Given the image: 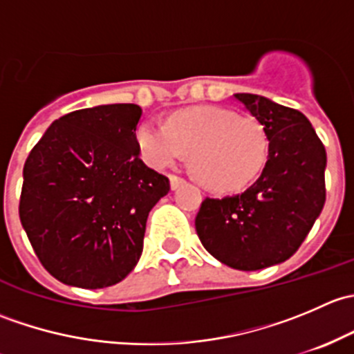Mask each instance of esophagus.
<instances>
[{
  "instance_id": "esophagus-1",
  "label": "esophagus",
  "mask_w": 354,
  "mask_h": 354,
  "mask_svg": "<svg viewBox=\"0 0 354 354\" xmlns=\"http://www.w3.org/2000/svg\"><path fill=\"white\" fill-rule=\"evenodd\" d=\"M169 183H171V188H173V190H176V188H180L181 185H185V178L176 176V174H171Z\"/></svg>"
}]
</instances>
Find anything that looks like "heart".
I'll return each instance as SVG.
<instances>
[{
	"instance_id": "obj_1",
	"label": "heart",
	"mask_w": 354,
	"mask_h": 354,
	"mask_svg": "<svg viewBox=\"0 0 354 354\" xmlns=\"http://www.w3.org/2000/svg\"><path fill=\"white\" fill-rule=\"evenodd\" d=\"M145 160L156 167L178 162L192 152L197 176L214 190H238L263 167L269 140L255 118L234 111L198 106L173 114L169 124L145 120L137 128Z\"/></svg>"
}]
</instances>
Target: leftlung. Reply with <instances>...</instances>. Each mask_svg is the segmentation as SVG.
I'll use <instances>...</instances> for the list:
<instances>
[{
  "label": "left lung",
  "instance_id": "obj_1",
  "mask_svg": "<svg viewBox=\"0 0 354 354\" xmlns=\"http://www.w3.org/2000/svg\"><path fill=\"white\" fill-rule=\"evenodd\" d=\"M269 140L262 174L238 195L207 197L195 217L203 248L224 266L259 270L288 260L326 203V147L299 111L234 94Z\"/></svg>",
  "mask_w": 354,
  "mask_h": 354
}]
</instances>
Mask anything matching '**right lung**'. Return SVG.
<instances>
[{
    "mask_svg": "<svg viewBox=\"0 0 354 354\" xmlns=\"http://www.w3.org/2000/svg\"><path fill=\"white\" fill-rule=\"evenodd\" d=\"M137 104L53 121L24 166L20 221L44 269L68 286L123 281L144 250L149 212L169 180L140 159Z\"/></svg>",
    "mask_w": 354,
    "mask_h": 354,
    "instance_id": "1",
    "label": "right lung"
}]
</instances>
